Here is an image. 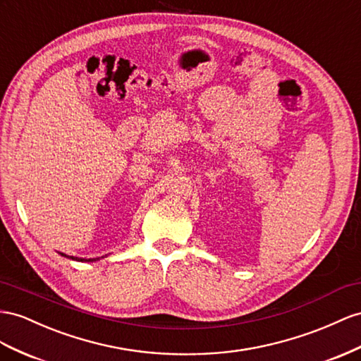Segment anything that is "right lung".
Instances as JSON below:
<instances>
[{"mask_svg": "<svg viewBox=\"0 0 361 361\" xmlns=\"http://www.w3.org/2000/svg\"><path fill=\"white\" fill-rule=\"evenodd\" d=\"M71 259H75V257H71ZM99 257H94V259H88V262H91V261H97ZM78 261H87V259H78Z\"/></svg>", "mask_w": 361, "mask_h": 361, "instance_id": "1", "label": "right lung"}]
</instances>
